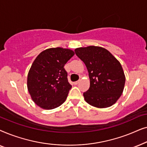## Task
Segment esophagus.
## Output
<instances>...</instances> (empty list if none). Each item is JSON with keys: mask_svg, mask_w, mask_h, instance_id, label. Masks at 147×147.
Listing matches in <instances>:
<instances>
[{"mask_svg": "<svg viewBox=\"0 0 147 147\" xmlns=\"http://www.w3.org/2000/svg\"><path fill=\"white\" fill-rule=\"evenodd\" d=\"M80 82V80H78V81H77V82H74V85H77V84L79 83Z\"/></svg>", "mask_w": 147, "mask_h": 147, "instance_id": "esophagus-1", "label": "esophagus"}]
</instances>
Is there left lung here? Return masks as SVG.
<instances>
[{
    "label": "left lung",
    "mask_w": 147,
    "mask_h": 147,
    "mask_svg": "<svg viewBox=\"0 0 147 147\" xmlns=\"http://www.w3.org/2000/svg\"><path fill=\"white\" fill-rule=\"evenodd\" d=\"M75 53L85 63L89 74L90 88L83 94L86 102L99 108L115 104L125 84L120 62L107 49L98 46L77 48Z\"/></svg>",
    "instance_id": "8db88e82"
}]
</instances>
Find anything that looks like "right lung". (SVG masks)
I'll list each match as a JSON object with an SVG mask.
<instances>
[{"label":"right lung","mask_w":147,"mask_h":147,"mask_svg":"<svg viewBox=\"0 0 147 147\" xmlns=\"http://www.w3.org/2000/svg\"><path fill=\"white\" fill-rule=\"evenodd\" d=\"M74 54L69 49L49 48L34 60L27 76V88L33 101L39 107L53 109L65 101L71 86L64 65Z\"/></svg>","instance_id":"right-lung-1"}]
</instances>
